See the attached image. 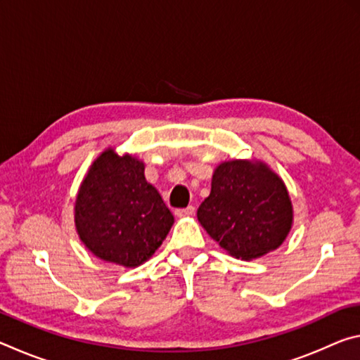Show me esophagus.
Masks as SVG:
<instances>
[{
  "instance_id": "34e87169",
  "label": "esophagus",
  "mask_w": 360,
  "mask_h": 360,
  "mask_svg": "<svg viewBox=\"0 0 360 360\" xmlns=\"http://www.w3.org/2000/svg\"><path fill=\"white\" fill-rule=\"evenodd\" d=\"M174 214L178 217H188V216H193L195 214V208L193 206H187V208H182V210H176Z\"/></svg>"
}]
</instances>
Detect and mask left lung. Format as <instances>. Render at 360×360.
Returning a JSON list of instances; mask_svg holds the SVG:
<instances>
[{
  "mask_svg": "<svg viewBox=\"0 0 360 360\" xmlns=\"http://www.w3.org/2000/svg\"><path fill=\"white\" fill-rule=\"evenodd\" d=\"M283 179L264 162L229 160L214 169L198 222L230 255L252 260L283 245L292 227Z\"/></svg>",
  "mask_w": 360,
  "mask_h": 360,
  "instance_id": "1",
  "label": "left lung"
}]
</instances>
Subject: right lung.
Here are the masks:
<instances>
[{
  "mask_svg": "<svg viewBox=\"0 0 360 360\" xmlns=\"http://www.w3.org/2000/svg\"><path fill=\"white\" fill-rule=\"evenodd\" d=\"M174 222L157 188L144 178V163L106 149L79 187L75 224L96 257L133 268L152 257Z\"/></svg>",
  "mask_w": 360,
  "mask_h": 360,
  "instance_id": "obj_1",
  "label": "right lung"
}]
</instances>
